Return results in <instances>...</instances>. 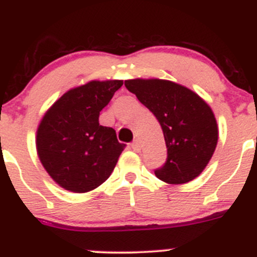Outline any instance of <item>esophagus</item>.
Instances as JSON below:
<instances>
[{
    "instance_id": "esophagus-1",
    "label": "esophagus",
    "mask_w": 257,
    "mask_h": 257,
    "mask_svg": "<svg viewBox=\"0 0 257 257\" xmlns=\"http://www.w3.org/2000/svg\"><path fill=\"white\" fill-rule=\"evenodd\" d=\"M131 147H132V150L134 151V152H140V151H141V145H140V142H138V141H134V142L131 145Z\"/></svg>"
}]
</instances>
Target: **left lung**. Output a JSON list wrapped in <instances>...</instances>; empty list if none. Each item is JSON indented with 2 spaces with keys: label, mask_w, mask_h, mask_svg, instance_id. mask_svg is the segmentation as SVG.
I'll return each instance as SVG.
<instances>
[{
  "label": "left lung",
  "mask_w": 257,
  "mask_h": 257,
  "mask_svg": "<svg viewBox=\"0 0 257 257\" xmlns=\"http://www.w3.org/2000/svg\"><path fill=\"white\" fill-rule=\"evenodd\" d=\"M125 87L157 117L167 147L166 162L155 175L167 184L198 177L210 161L218 126L209 105L185 86L167 80H126Z\"/></svg>",
  "instance_id": "obj_1"
}]
</instances>
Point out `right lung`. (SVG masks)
Here are the masks:
<instances>
[{
    "instance_id": "1",
    "label": "right lung",
    "mask_w": 257,
    "mask_h": 257,
    "mask_svg": "<svg viewBox=\"0 0 257 257\" xmlns=\"http://www.w3.org/2000/svg\"><path fill=\"white\" fill-rule=\"evenodd\" d=\"M123 81H90L71 88L45 112L37 151L49 176L72 193H87L109 179L125 145L99 123L100 111Z\"/></svg>"
}]
</instances>
